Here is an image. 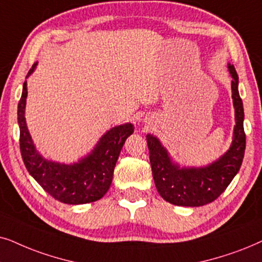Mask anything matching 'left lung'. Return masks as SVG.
Instances as JSON below:
<instances>
[{"mask_svg":"<svg viewBox=\"0 0 262 262\" xmlns=\"http://www.w3.org/2000/svg\"><path fill=\"white\" fill-rule=\"evenodd\" d=\"M231 75L232 103L235 107V127L228 151L205 166L180 165L153 134L146 135L149 162L157 190L164 200L177 206L199 207L214 201L237 175L246 149L243 129L245 111L238 93V75L232 64H228Z\"/></svg>","mask_w":262,"mask_h":262,"instance_id":"1","label":"left lung"}]
</instances>
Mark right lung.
Segmentation results:
<instances>
[{
  "mask_svg": "<svg viewBox=\"0 0 262 262\" xmlns=\"http://www.w3.org/2000/svg\"><path fill=\"white\" fill-rule=\"evenodd\" d=\"M38 62L30 69L26 79L36 71ZM27 81L24 82L21 98L17 105L20 128V151L30 175L56 200L68 205L89 204L102 199L113 182L114 169L134 125H115L102 135L92 151L78 162L66 164L47 159L36 148L26 124L25 107Z\"/></svg>",
  "mask_w": 262,
  "mask_h": 262,
  "instance_id": "right-lung-1",
  "label": "right lung"
}]
</instances>
